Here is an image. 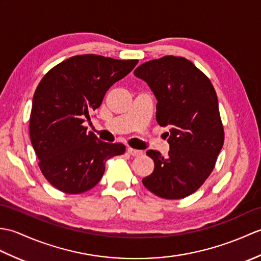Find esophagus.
Wrapping results in <instances>:
<instances>
[{"label":"esophagus","instance_id":"34e87169","mask_svg":"<svg viewBox=\"0 0 261 261\" xmlns=\"http://www.w3.org/2000/svg\"><path fill=\"white\" fill-rule=\"evenodd\" d=\"M126 150H127V152L131 154V156H140V154H142L141 150H138V149H134V148H131V147L127 148Z\"/></svg>","mask_w":261,"mask_h":261}]
</instances>
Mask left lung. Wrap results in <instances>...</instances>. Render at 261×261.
<instances>
[{
  "label": "left lung",
  "instance_id": "left-lung-1",
  "mask_svg": "<svg viewBox=\"0 0 261 261\" xmlns=\"http://www.w3.org/2000/svg\"><path fill=\"white\" fill-rule=\"evenodd\" d=\"M158 99L156 119L170 145L168 156L148 150L154 168L142 179L162 198L179 199L201 187L212 173L224 142L218 96L208 77L184 57L164 56L135 70Z\"/></svg>",
  "mask_w": 261,
  "mask_h": 261
}]
</instances>
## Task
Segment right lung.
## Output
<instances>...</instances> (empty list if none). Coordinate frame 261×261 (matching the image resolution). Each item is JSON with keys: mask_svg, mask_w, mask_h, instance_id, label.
Returning a JSON list of instances; mask_svg holds the SVG:
<instances>
[{"mask_svg": "<svg viewBox=\"0 0 261 261\" xmlns=\"http://www.w3.org/2000/svg\"><path fill=\"white\" fill-rule=\"evenodd\" d=\"M138 64L99 55L73 56L42 77L32 98L29 134L39 168L66 194L90 191L101 180L105 163L124 153L122 143L104 142L84 126L105 93Z\"/></svg>", "mask_w": 261, "mask_h": 261, "instance_id": "right-lung-1", "label": "right lung"}]
</instances>
